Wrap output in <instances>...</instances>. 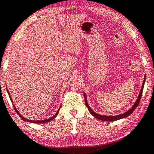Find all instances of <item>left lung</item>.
<instances>
[{"mask_svg":"<svg viewBox=\"0 0 154 154\" xmlns=\"http://www.w3.org/2000/svg\"><path fill=\"white\" fill-rule=\"evenodd\" d=\"M145 80H146V76H144V81H143V83H142V86L141 88V90H140V91L139 96H138V97H137V99L136 100L135 103H134L133 107H132L130 109L128 110L127 112H125V113L119 114V115H116V116H105V115H100V114L96 113V112H95L94 110H93L90 107V106L88 105V104L87 103V98H86V95L85 93H84V100H85V104H86V107H87V108H88V111H89L90 113L95 118L98 119H99V120L105 121H115L116 120H119V119H121L127 117V116L131 115V114L133 113L134 111H135V109L137 108L138 105H139L140 99H141V97L142 95V91H143V88H144Z\"/></svg>","mask_w":154,"mask_h":154,"instance_id":"obj_1","label":"left lung"}]
</instances>
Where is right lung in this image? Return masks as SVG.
<instances>
[{"mask_svg": "<svg viewBox=\"0 0 154 154\" xmlns=\"http://www.w3.org/2000/svg\"><path fill=\"white\" fill-rule=\"evenodd\" d=\"M7 91H8V95H9V96H10V100H12V98H10V93H9V91H8V88H7ZM13 107H14V110H15V112H17V114H18V115L20 116V117L21 118V119H23V121H26V122H29V123H48V122H49V121H52L53 119H54L56 117V116L58 115V112H59V109H60V107H59V109H58V111H57V112H56V114H54V115L52 117H51V118H49V119H45V120H42V121H40V120H29V119H26V118H24L23 117V116H22L21 115V114L19 113V112L17 111V109H16V107H15V106L14 105L13 106Z\"/></svg>", "mask_w": 154, "mask_h": 154, "instance_id": "1", "label": "right lung"}]
</instances>
